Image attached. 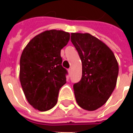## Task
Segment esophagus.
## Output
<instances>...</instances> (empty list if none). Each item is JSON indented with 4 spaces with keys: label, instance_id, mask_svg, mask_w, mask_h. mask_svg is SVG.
Here are the masks:
<instances>
[{
    "label": "esophagus",
    "instance_id": "34e87169",
    "mask_svg": "<svg viewBox=\"0 0 133 133\" xmlns=\"http://www.w3.org/2000/svg\"><path fill=\"white\" fill-rule=\"evenodd\" d=\"M68 72H69V74L71 73V68H69V69H68Z\"/></svg>",
    "mask_w": 133,
    "mask_h": 133
}]
</instances>
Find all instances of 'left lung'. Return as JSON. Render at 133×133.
Wrapping results in <instances>:
<instances>
[{"label": "left lung", "mask_w": 133, "mask_h": 133, "mask_svg": "<svg viewBox=\"0 0 133 133\" xmlns=\"http://www.w3.org/2000/svg\"><path fill=\"white\" fill-rule=\"evenodd\" d=\"M71 42L82 61V78L73 85L78 105L92 111L103 106L113 92L118 64L105 44L89 33H71Z\"/></svg>", "instance_id": "obj_1"}]
</instances>
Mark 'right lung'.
<instances>
[{
	"label": "right lung",
	"instance_id": "obj_1",
	"mask_svg": "<svg viewBox=\"0 0 133 133\" xmlns=\"http://www.w3.org/2000/svg\"><path fill=\"white\" fill-rule=\"evenodd\" d=\"M69 40V33L46 30L34 37L22 52L20 81L25 98L36 110L47 111L58 102L68 74L62 66L61 50Z\"/></svg>",
	"mask_w": 133,
	"mask_h": 133
}]
</instances>
